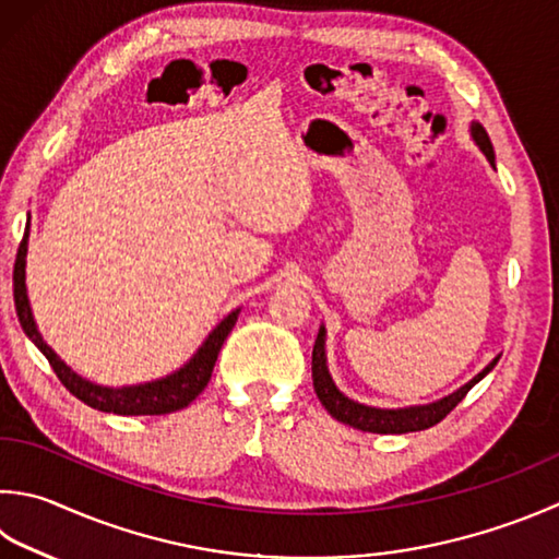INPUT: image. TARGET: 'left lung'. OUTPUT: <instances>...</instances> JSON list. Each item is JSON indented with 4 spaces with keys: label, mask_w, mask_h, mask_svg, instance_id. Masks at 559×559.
Wrapping results in <instances>:
<instances>
[{
    "label": "left lung",
    "mask_w": 559,
    "mask_h": 559,
    "mask_svg": "<svg viewBox=\"0 0 559 559\" xmlns=\"http://www.w3.org/2000/svg\"><path fill=\"white\" fill-rule=\"evenodd\" d=\"M472 139L479 145V151L487 155V160L493 165V148L487 131H484L481 123L469 126ZM499 362V357L484 367V370L472 377L467 384H462L457 392H452L443 399H438L433 404L424 406H406V408H377V406H365L357 404L353 399H347L338 386H335L333 377L329 372V365H325V329L321 325L319 335H316L313 353H311V377H313V389L319 402L325 406V411L341 424L353 426L357 430H367V433H414V430H426L443 420L452 408H455L465 394L475 386L479 379L487 377L493 365Z\"/></svg>",
    "instance_id": "obj_1"
}]
</instances>
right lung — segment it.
Here are the masks:
<instances>
[{"label":"right lung","mask_w":559,"mask_h":559,"mask_svg":"<svg viewBox=\"0 0 559 559\" xmlns=\"http://www.w3.org/2000/svg\"><path fill=\"white\" fill-rule=\"evenodd\" d=\"M26 250H28V226L24 230V238H21L16 262H14V307H16L19 323L28 338L34 341L38 350L46 355L52 372L58 374V379L66 384V389H70L72 396H78L80 402H84L92 408L104 411V414L160 416V414H173V411L189 406L199 394L204 392L209 379H212L221 345H224L230 329L236 325L240 309L230 311L226 319L221 321L212 333H209V338L192 355V360H189L185 367H180L177 372L145 384L102 386L80 377L78 372H72L70 367L56 355V350H52V347L44 341V335L38 333V325L34 321V313H31V304L26 294Z\"/></svg>","instance_id":"1"}]
</instances>
